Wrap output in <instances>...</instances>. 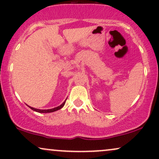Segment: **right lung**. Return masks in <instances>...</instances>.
Wrapping results in <instances>:
<instances>
[{
	"mask_svg": "<svg viewBox=\"0 0 159 159\" xmlns=\"http://www.w3.org/2000/svg\"><path fill=\"white\" fill-rule=\"evenodd\" d=\"M65 102H66V100H65V101H64V103L61 104V105H60L59 106H57V107H56V108H51V109H37V108H34L33 107H31V106H29V107L30 108H31L32 110H34V111L39 112V113H51V112H53V111H57V110L61 109V108L63 107L64 106H65Z\"/></svg>",
	"mask_w": 159,
	"mask_h": 159,
	"instance_id": "1",
	"label": "right lung"
}]
</instances>
